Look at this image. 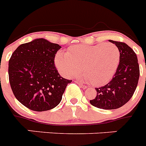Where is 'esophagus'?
Wrapping results in <instances>:
<instances>
[{
    "instance_id": "1",
    "label": "esophagus",
    "mask_w": 146,
    "mask_h": 146,
    "mask_svg": "<svg viewBox=\"0 0 146 146\" xmlns=\"http://www.w3.org/2000/svg\"><path fill=\"white\" fill-rule=\"evenodd\" d=\"M76 83L78 84V85L80 86V87H82V88H83V89H86V88H87V87H86L85 85H84V84L82 83V82H78V81H76Z\"/></svg>"
}]
</instances>
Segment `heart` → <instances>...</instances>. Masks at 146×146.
<instances>
[{"mask_svg": "<svg viewBox=\"0 0 146 146\" xmlns=\"http://www.w3.org/2000/svg\"><path fill=\"white\" fill-rule=\"evenodd\" d=\"M120 62V51L111 43L70 47L68 52L59 51L55 63L59 71L66 77L79 74L94 86L104 85L113 77Z\"/></svg>", "mask_w": 146, "mask_h": 146, "instance_id": "b5f03b06", "label": "heart"}]
</instances>
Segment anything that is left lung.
I'll use <instances>...</instances> for the list:
<instances>
[{
	"mask_svg": "<svg viewBox=\"0 0 146 146\" xmlns=\"http://www.w3.org/2000/svg\"><path fill=\"white\" fill-rule=\"evenodd\" d=\"M120 51V62L113 78L104 87L96 88L97 96L91 104L103 110H115L126 104L136 90L140 67L134 50L126 43L109 40Z\"/></svg>",
	"mask_w": 146,
	"mask_h": 146,
	"instance_id": "8db88e82",
	"label": "left lung"
}]
</instances>
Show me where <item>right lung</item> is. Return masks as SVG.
I'll list each match as a JSON object with an SVG mask.
<instances>
[{
  "label": "right lung",
  "mask_w": 146,
  "mask_h": 146,
  "mask_svg": "<svg viewBox=\"0 0 146 146\" xmlns=\"http://www.w3.org/2000/svg\"><path fill=\"white\" fill-rule=\"evenodd\" d=\"M62 47L40 38L17 47L9 61V79L15 98L29 110H50L57 106L72 80L61 76L54 64Z\"/></svg>",
  "instance_id": "right-lung-1"
}]
</instances>
